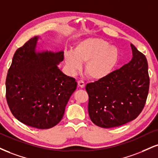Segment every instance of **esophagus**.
<instances>
[{
    "instance_id": "obj_1",
    "label": "esophagus",
    "mask_w": 158,
    "mask_h": 158,
    "mask_svg": "<svg viewBox=\"0 0 158 158\" xmlns=\"http://www.w3.org/2000/svg\"><path fill=\"white\" fill-rule=\"evenodd\" d=\"M78 85H79V87H80L81 88H83V87H85V84L82 80H79V81H78Z\"/></svg>"
}]
</instances>
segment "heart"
<instances>
[{"mask_svg": "<svg viewBox=\"0 0 158 158\" xmlns=\"http://www.w3.org/2000/svg\"><path fill=\"white\" fill-rule=\"evenodd\" d=\"M118 51L105 40L98 37L85 39L77 43L73 51L64 54V60L72 73L81 69V62H85V70L94 79L107 77L116 64Z\"/></svg>", "mask_w": 158, "mask_h": 158, "instance_id": "heart-1", "label": "heart"}]
</instances>
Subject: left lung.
Instances as JSON below:
<instances>
[{"instance_id":"obj_1","label":"left lung","mask_w":158,"mask_h":158,"mask_svg":"<svg viewBox=\"0 0 158 158\" xmlns=\"http://www.w3.org/2000/svg\"><path fill=\"white\" fill-rule=\"evenodd\" d=\"M131 47L133 57L128 64L85 87L89 116L102 128L134 120L145 106L149 88L147 60L133 45Z\"/></svg>"}]
</instances>
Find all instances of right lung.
<instances>
[{"mask_svg": "<svg viewBox=\"0 0 158 158\" xmlns=\"http://www.w3.org/2000/svg\"><path fill=\"white\" fill-rule=\"evenodd\" d=\"M38 37L15 51L6 79V98L12 115L37 129H49L62 120L77 82L59 69L64 52H36Z\"/></svg>", "mask_w": 158, "mask_h": 158, "instance_id": "1", "label": "right lung"}]
</instances>
